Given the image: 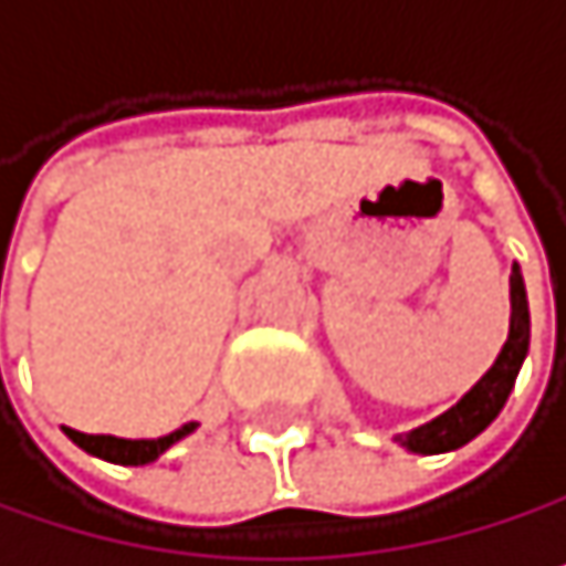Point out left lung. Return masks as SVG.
<instances>
[{
	"label": "left lung",
	"mask_w": 566,
	"mask_h": 566,
	"mask_svg": "<svg viewBox=\"0 0 566 566\" xmlns=\"http://www.w3.org/2000/svg\"><path fill=\"white\" fill-rule=\"evenodd\" d=\"M526 350H530V306H526L523 273L513 263V273H510V334H506L500 357L449 411H442L439 418L426 421V426H418L411 432L395 436V442L405 446L408 452H418V455H439V452L462 449L479 432H486L493 426V418L503 411V405L516 385V375L523 367Z\"/></svg>",
	"instance_id": "left-lung-1"
}]
</instances>
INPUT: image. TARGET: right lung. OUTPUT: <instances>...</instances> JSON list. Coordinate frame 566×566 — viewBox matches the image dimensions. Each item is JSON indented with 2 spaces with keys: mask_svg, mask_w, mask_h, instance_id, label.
Segmentation results:
<instances>
[{
  "mask_svg": "<svg viewBox=\"0 0 566 566\" xmlns=\"http://www.w3.org/2000/svg\"><path fill=\"white\" fill-rule=\"evenodd\" d=\"M199 429V421H188V426L161 436V439H117V436H87V432H76V429H66V436L97 459H107V462H117V465H148L155 462L158 455H165L175 442H181L185 436H191Z\"/></svg>",
  "mask_w": 566,
  "mask_h": 566,
  "instance_id": "1",
  "label": "right lung"
}]
</instances>
